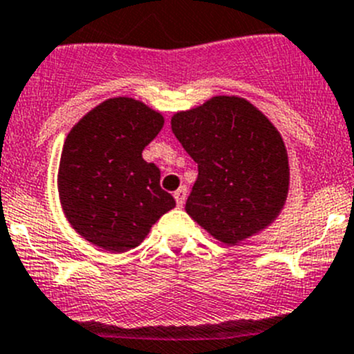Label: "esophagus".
Returning a JSON list of instances; mask_svg holds the SVG:
<instances>
[{
	"instance_id": "34e87169",
	"label": "esophagus",
	"mask_w": 354,
	"mask_h": 354,
	"mask_svg": "<svg viewBox=\"0 0 354 354\" xmlns=\"http://www.w3.org/2000/svg\"><path fill=\"white\" fill-rule=\"evenodd\" d=\"M174 198H175V201H177V207H183L184 201H186V198H187V187L186 186L179 187V189L174 193Z\"/></svg>"
}]
</instances>
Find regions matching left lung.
<instances>
[{"instance_id":"obj_1","label":"left lung","mask_w":354,"mask_h":354,"mask_svg":"<svg viewBox=\"0 0 354 354\" xmlns=\"http://www.w3.org/2000/svg\"><path fill=\"white\" fill-rule=\"evenodd\" d=\"M198 163L186 212L215 240L238 245L266 230L288 194V156L274 124L241 97H212L171 116Z\"/></svg>"}]
</instances>
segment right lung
Segmentation results:
<instances>
[{
  "mask_svg": "<svg viewBox=\"0 0 354 354\" xmlns=\"http://www.w3.org/2000/svg\"><path fill=\"white\" fill-rule=\"evenodd\" d=\"M163 123L140 100L114 97L67 133L57 179L60 205L73 230L92 245L113 254L139 247L175 207L160 186V168L142 158Z\"/></svg>",
  "mask_w": 354,
  "mask_h": 354,
  "instance_id": "add662e5",
  "label": "right lung"
}]
</instances>
